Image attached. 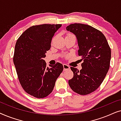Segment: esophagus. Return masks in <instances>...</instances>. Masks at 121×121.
<instances>
[{
	"mask_svg": "<svg viewBox=\"0 0 121 121\" xmlns=\"http://www.w3.org/2000/svg\"><path fill=\"white\" fill-rule=\"evenodd\" d=\"M63 68H64V71L68 70H69V69H70V67H69V65H67V64H63Z\"/></svg>",
	"mask_w": 121,
	"mask_h": 121,
	"instance_id": "34e87169",
	"label": "esophagus"
}]
</instances>
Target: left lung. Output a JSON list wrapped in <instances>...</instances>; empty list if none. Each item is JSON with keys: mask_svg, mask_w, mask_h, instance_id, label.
<instances>
[{"mask_svg": "<svg viewBox=\"0 0 121 121\" xmlns=\"http://www.w3.org/2000/svg\"><path fill=\"white\" fill-rule=\"evenodd\" d=\"M66 30L77 37L78 54L83 59L80 71L70 67L74 76L69 85L77 94L87 95L96 90L105 79L110 68L111 49L104 34L90 25L73 24Z\"/></svg>", "mask_w": 121, "mask_h": 121, "instance_id": "obj_1", "label": "left lung"}]
</instances>
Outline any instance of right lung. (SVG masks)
I'll return each mask as SVG.
<instances>
[{"label":"right lung","instance_id":"right-lung-1","mask_svg":"<svg viewBox=\"0 0 121 121\" xmlns=\"http://www.w3.org/2000/svg\"><path fill=\"white\" fill-rule=\"evenodd\" d=\"M62 25L43 24L27 29L16 41L14 63L20 83L27 94L44 98L52 92L63 70L60 63L46 67L44 60L52 39Z\"/></svg>","mask_w":121,"mask_h":121}]
</instances>
